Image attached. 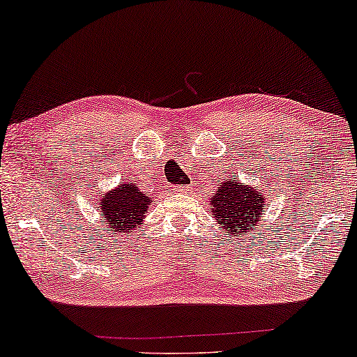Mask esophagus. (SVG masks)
I'll return each mask as SVG.
<instances>
[{
	"mask_svg": "<svg viewBox=\"0 0 357 357\" xmlns=\"http://www.w3.org/2000/svg\"><path fill=\"white\" fill-rule=\"evenodd\" d=\"M192 190V185H177L175 187V192L178 193H188Z\"/></svg>",
	"mask_w": 357,
	"mask_h": 357,
	"instance_id": "esophagus-1",
	"label": "esophagus"
}]
</instances>
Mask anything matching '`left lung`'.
Instances as JSON below:
<instances>
[{
  "label": "left lung",
  "mask_w": 357,
  "mask_h": 357,
  "mask_svg": "<svg viewBox=\"0 0 357 357\" xmlns=\"http://www.w3.org/2000/svg\"><path fill=\"white\" fill-rule=\"evenodd\" d=\"M210 205L215 220L220 223V230L231 236L252 231L263 215V206H266L265 197L257 187L240 185L230 178L223 180L222 185L213 193Z\"/></svg>",
  "instance_id": "obj_1"
}]
</instances>
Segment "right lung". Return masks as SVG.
Instances as JSON below:
<instances>
[{
    "instance_id": "add662e5",
    "label": "right lung",
    "mask_w": 357,
    "mask_h": 357,
    "mask_svg": "<svg viewBox=\"0 0 357 357\" xmlns=\"http://www.w3.org/2000/svg\"><path fill=\"white\" fill-rule=\"evenodd\" d=\"M152 199L139 190L137 183L124 182L114 190L102 193L99 200L100 217L105 220L107 233H130L140 230L142 218Z\"/></svg>"
}]
</instances>
